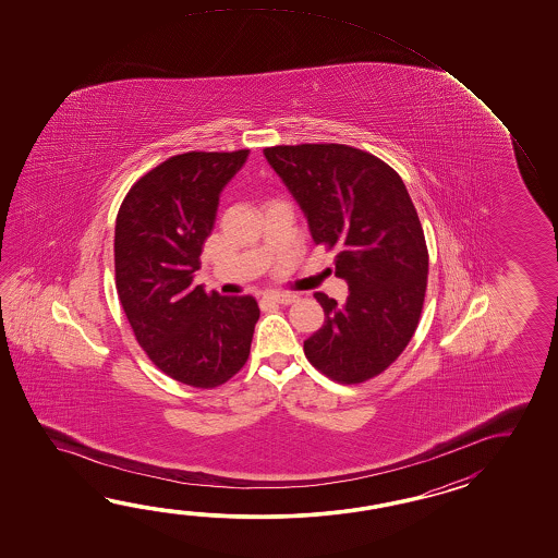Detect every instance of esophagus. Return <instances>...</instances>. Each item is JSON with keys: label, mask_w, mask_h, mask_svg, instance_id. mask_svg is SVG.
<instances>
[{"label": "esophagus", "mask_w": 558, "mask_h": 558, "mask_svg": "<svg viewBox=\"0 0 558 558\" xmlns=\"http://www.w3.org/2000/svg\"><path fill=\"white\" fill-rule=\"evenodd\" d=\"M267 299L271 301V303H277V305H291V303H295L296 296L291 295V293H269Z\"/></svg>", "instance_id": "esophagus-1"}]
</instances>
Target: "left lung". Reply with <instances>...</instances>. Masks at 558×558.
I'll return each mask as SVG.
<instances>
[{"mask_svg": "<svg viewBox=\"0 0 558 558\" xmlns=\"http://www.w3.org/2000/svg\"><path fill=\"white\" fill-rule=\"evenodd\" d=\"M269 166L307 217L317 245L337 250L343 305L315 293L325 311L303 349L329 379H373L415 335L427 291L425 233L403 179L379 157L341 143L275 145Z\"/></svg>", "mask_w": 558, "mask_h": 558, "instance_id": "obj_1", "label": "left lung"}]
</instances>
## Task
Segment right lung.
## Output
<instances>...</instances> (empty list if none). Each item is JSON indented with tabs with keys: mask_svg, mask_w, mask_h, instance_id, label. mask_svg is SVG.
<instances>
[{
	"mask_svg": "<svg viewBox=\"0 0 558 558\" xmlns=\"http://www.w3.org/2000/svg\"><path fill=\"white\" fill-rule=\"evenodd\" d=\"M231 154L173 155L125 195L116 221V284L137 343L171 379L214 389L250 356L259 305L251 295L193 283L219 195L247 161Z\"/></svg>",
	"mask_w": 558,
	"mask_h": 558,
	"instance_id": "right-lung-1",
	"label": "right lung"
}]
</instances>
